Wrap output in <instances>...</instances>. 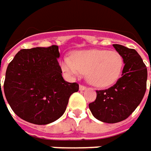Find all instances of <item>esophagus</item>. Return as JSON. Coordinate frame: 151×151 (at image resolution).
I'll return each instance as SVG.
<instances>
[{
    "label": "esophagus",
    "mask_w": 151,
    "mask_h": 151,
    "mask_svg": "<svg viewBox=\"0 0 151 151\" xmlns=\"http://www.w3.org/2000/svg\"><path fill=\"white\" fill-rule=\"evenodd\" d=\"M79 89H80V91H85L86 89V86H83V85H80Z\"/></svg>",
    "instance_id": "esophagus-1"
}]
</instances>
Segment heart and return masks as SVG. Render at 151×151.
Listing matches in <instances>:
<instances>
[{
  "label": "heart",
  "instance_id": "heart-1",
  "mask_svg": "<svg viewBox=\"0 0 151 151\" xmlns=\"http://www.w3.org/2000/svg\"><path fill=\"white\" fill-rule=\"evenodd\" d=\"M61 67L71 76L86 73V80L90 84L96 87H107L116 83L120 78L124 59L117 51L82 50L75 52L72 59L65 57L61 62Z\"/></svg>",
  "mask_w": 151,
  "mask_h": 151
}]
</instances>
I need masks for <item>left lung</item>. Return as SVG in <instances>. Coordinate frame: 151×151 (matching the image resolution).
Returning a JSON list of instances; mask_svg holds the SVG:
<instances>
[{
  "label": "left lung",
  "mask_w": 151,
  "mask_h": 151,
  "mask_svg": "<svg viewBox=\"0 0 151 151\" xmlns=\"http://www.w3.org/2000/svg\"><path fill=\"white\" fill-rule=\"evenodd\" d=\"M122 55L124 66L116 84L96 91L95 101L89 104L92 115L103 123L115 124L126 119L139 105L146 91L147 68L135 50L113 44Z\"/></svg>",
  "instance_id": "left-lung-1"
}]
</instances>
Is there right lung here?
Wrapping results in <instances>:
<instances>
[{
  "label": "right lung",
  "instance_id": "add662e5",
  "mask_svg": "<svg viewBox=\"0 0 151 151\" xmlns=\"http://www.w3.org/2000/svg\"><path fill=\"white\" fill-rule=\"evenodd\" d=\"M58 58L57 45L21 50L7 66L5 96L12 111L28 123L55 122L65 113L70 95L78 91L77 83L62 77Z\"/></svg>",
  "mask_w": 151,
  "mask_h": 151
}]
</instances>
